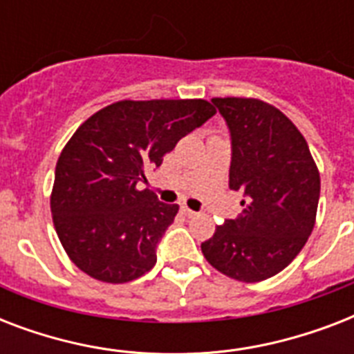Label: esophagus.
Instances as JSON below:
<instances>
[{"label":"esophagus","instance_id":"34e87169","mask_svg":"<svg viewBox=\"0 0 354 354\" xmlns=\"http://www.w3.org/2000/svg\"><path fill=\"white\" fill-rule=\"evenodd\" d=\"M182 211H183V213H185V215H187V216H196V215H198V213H196V211L189 209L187 205H182Z\"/></svg>","mask_w":354,"mask_h":354}]
</instances>
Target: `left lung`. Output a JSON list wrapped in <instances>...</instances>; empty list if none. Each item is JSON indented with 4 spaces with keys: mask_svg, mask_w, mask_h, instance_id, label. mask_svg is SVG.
I'll list each match as a JSON object with an SVG mask.
<instances>
[{
    "mask_svg": "<svg viewBox=\"0 0 354 354\" xmlns=\"http://www.w3.org/2000/svg\"><path fill=\"white\" fill-rule=\"evenodd\" d=\"M232 138L230 189L242 215L202 242L207 263L227 277L257 283L279 274L313 233L319 172L294 122L259 99H211Z\"/></svg>",
    "mask_w": 354,
    "mask_h": 354,
    "instance_id": "left-lung-1",
    "label": "left lung"
}]
</instances>
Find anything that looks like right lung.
<instances>
[{"label": "right lung", "instance_id": "right-lung-1", "mask_svg": "<svg viewBox=\"0 0 354 354\" xmlns=\"http://www.w3.org/2000/svg\"><path fill=\"white\" fill-rule=\"evenodd\" d=\"M213 115L204 99L119 101L77 128L57 161L51 213L64 250L82 272L127 283L154 266L178 204H163L138 183Z\"/></svg>", "mask_w": 354, "mask_h": 354}]
</instances>
